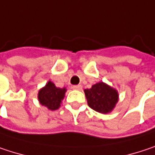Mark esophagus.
I'll return each mask as SVG.
<instances>
[{
	"instance_id": "34e87169",
	"label": "esophagus",
	"mask_w": 155,
	"mask_h": 155,
	"mask_svg": "<svg viewBox=\"0 0 155 155\" xmlns=\"http://www.w3.org/2000/svg\"><path fill=\"white\" fill-rule=\"evenodd\" d=\"M73 89L74 90H75V91H81V89H82V86L81 85H74L73 86Z\"/></svg>"
}]
</instances>
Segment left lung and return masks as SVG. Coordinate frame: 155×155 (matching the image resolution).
<instances>
[{"mask_svg":"<svg viewBox=\"0 0 155 155\" xmlns=\"http://www.w3.org/2000/svg\"><path fill=\"white\" fill-rule=\"evenodd\" d=\"M84 92L89 106L101 114L110 113L118 102V92L104 82L96 83Z\"/></svg>","mask_w":155,"mask_h":155,"instance_id":"obj_1","label":"left lung"}]
</instances>
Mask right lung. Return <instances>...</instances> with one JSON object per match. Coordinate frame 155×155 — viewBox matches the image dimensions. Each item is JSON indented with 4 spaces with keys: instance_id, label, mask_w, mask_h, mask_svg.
<instances>
[{
    "instance_id": "obj_1",
    "label": "right lung",
    "mask_w": 155,
    "mask_h": 155,
    "mask_svg": "<svg viewBox=\"0 0 155 155\" xmlns=\"http://www.w3.org/2000/svg\"><path fill=\"white\" fill-rule=\"evenodd\" d=\"M65 88H57L55 84L49 81L44 88H42L38 94V98L42 106H47L49 110H57L64 99Z\"/></svg>"
}]
</instances>
